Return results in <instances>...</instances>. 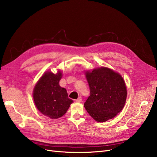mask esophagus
<instances>
[{
	"instance_id": "34e87169",
	"label": "esophagus",
	"mask_w": 157,
	"mask_h": 157,
	"mask_svg": "<svg viewBox=\"0 0 157 157\" xmlns=\"http://www.w3.org/2000/svg\"><path fill=\"white\" fill-rule=\"evenodd\" d=\"M82 101V98H81V97H79L76 100V102H81Z\"/></svg>"
}]
</instances>
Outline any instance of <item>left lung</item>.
I'll use <instances>...</instances> for the list:
<instances>
[{
    "label": "left lung",
    "mask_w": 157,
    "mask_h": 157,
    "mask_svg": "<svg viewBox=\"0 0 157 157\" xmlns=\"http://www.w3.org/2000/svg\"><path fill=\"white\" fill-rule=\"evenodd\" d=\"M90 95L84 106L95 121L104 122L116 117L127 98L125 83L120 74L107 68L86 72Z\"/></svg>",
    "instance_id": "8db88e82"
}]
</instances>
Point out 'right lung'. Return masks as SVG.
<instances>
[{"mask_svg": "<svg viewBox=\"0 0 157 157\" xmlns=\"http://www.w3.org/2000/svg\"><path fill=\"white\" fill-rule=\"evenodd\" d=\"M62 72H46L40 78L33 91V98L37 109L52 119L62 117L73 101L68 97L67 90L59 85Z\"/></svg>", "mask_w": 157, "mask_h": 157, "instance_id": "1", "label": "right lung"}]
</instances>
